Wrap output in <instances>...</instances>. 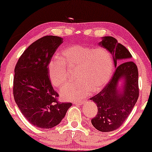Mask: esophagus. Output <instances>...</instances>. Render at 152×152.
I'll return each instance as SVG.
<instances>
[{
    "instance_id": "esophagus-1",
    "label": "esophagus",
    "mask_w": 152,
    "mask_h": 152,
    "mask_svg": "<svg viewBox=\"0 0 152 152\" xmlns=\"http://www.w3.org/2000/svg\"><path fill=\"white\" fill-rule=\"evenodd\" d=\"M84 103V101H80V102H75V104L80 105V106L82 105Z\"/></svg>"
}]
</instances>
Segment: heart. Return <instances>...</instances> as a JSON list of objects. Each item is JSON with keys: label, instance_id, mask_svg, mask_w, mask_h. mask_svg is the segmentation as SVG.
I'll return each instance as SVG.
<instances>
[{"label": "heart", "instance_id": "obj_1", "mask_svg": "<svg viewBox=\"0 0 152 152\" xmlns=\"http://www.w3.org/2000/svg\"><path fill=\"white\" fill-rule=\"evenodd\" d=\"M61 55L62 59L55 58L48 64L49 79L54 86L61 87L67 82V67L77 68V81L66 85L60 92L65 100H81L93 91H100L111 77L113 58L105 48L71 45Z\"/></svg>", "mask_w": 152, "mask_h": 152}]
</instances>
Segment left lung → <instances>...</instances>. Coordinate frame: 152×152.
<instances>
[{
	"label": "left lung",
	"mask_w": 152,
	"mask_h": 152,
	"mask_svg": "<svg viewBox=\"0 0 152 152\" xmlns=\"http://www.w3.org/2000/svg\"><path fill=\"white\" fill-rule=\"evenodd\" d=\"M102 40L98 44L111 53L116 68L107 86L90 98L98 109L91 123L99 132H109L123 124L138 100V71L136 64L131 61L129 51L117 39L104 37ZM120 80L124 81L122 89L118 87Z\"/></svg>",
	"instance_id": "8db88e82"
}]
</instances>
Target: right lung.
I'll return each instance as SVG.
<instances>
[{"mask_svg": "<svg viewBox=\"0 0 152 152\" xmlns=\"http://www.w3.org/2000/svg\"><path fill=\"white\" fill-rule=\"evenodd\" d=\"M63 39L45 36L32 43L14 69L13 93L18 109L37 127L50 129L65 117L72 103L59 102L48 76V64Z\"/></svg>", "mask_w": 152, "mask_h": 152, "instance_id": "right-lung-1", "label": "right lung"}]
</instances>
